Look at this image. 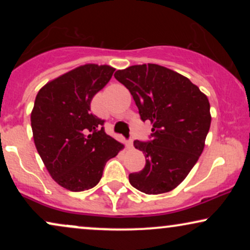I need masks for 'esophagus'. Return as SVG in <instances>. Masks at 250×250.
Returning a JSON list of instances; mask_svg holds the SVG:
<instances>
[{
  "label": "esophagus",
  "instance_id": "34e87169",
  "mask_svg": "<svg viewBox=\"0 0 250 250\" xmlns=\"http://www.w3.org/2000/svg\"><path fill=\"white\" fill-rule=\"evenodd\" d=\"M127 148L128 149L133 148V140H131V139H129L128 141H127Z\"/></svg>",
  "mask_w": 250,
  "mask_h": 250
}]
</instances>
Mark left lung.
Returning a JSON list of instances; mask_svg holds the SVG:
<instances>
[{
	"instance_id": "1",
	"label": "left lung",
	"mask_w": 250,
	"mask_h": 250,
	"mask_svg": "<svg viewBox=\"0 0 250 250\" xmlns=\"http://www.w3.org/2000/svg\"><path fill=\"white\" fill-rule=\"evenodd\" d=\"M114 76L130 91L142 121L153 125L149 141H134L146 166L129 174V182L146 194L173 190L205 148L211 122L207 96L187 77L153 63L131 65Z\"/></svg>"
}]
</instances>
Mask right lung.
I'll use <instances>...</instances> for the list:
<instances>
[{
    "label": "right lung",
    "instance_id": "right-lung-1",
    "mask_svg": "<svg viewBox=\"0 0 250 250\" xmlns=\"http://www.w3.org/2000/svg\"><path fill=\"white\" fill-rule=\"evenodd\" d=\"M109 65L84 64L48 82L37 93L31 129L50 176L63 188L83 191L101 180L105 163L123 145L105 134L90 102L113 76Z\"/></svg>",
    "mask_w": 250,
    "mask_h": 250
}]
</instances>
